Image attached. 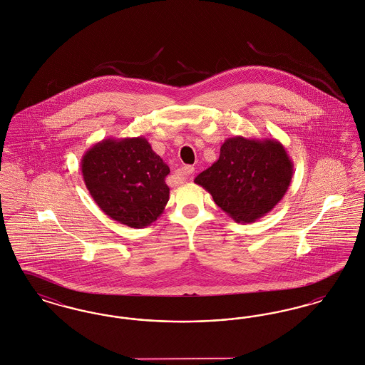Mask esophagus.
Instances as JSON below:
<instances>
[{
  "label": "esophagus",
  "instance_id": "34e87169",
  "mask_svg": "<svg viewBox=\"0 0 365 365\" xmlns=\"http://www.w3.org/2000/svg\"><path fill=\"white\" fill-rule=\"evenodd\" d=\"M192 174H194V167L191 165H185L176 171V175L180 176L182 179H190Z\"/></svg>",
  "mask_w": 365,
  "mask_h": 365
}]
</instances>
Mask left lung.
<instances>
[{
    "mask_svg": "<svg viewBox=\"0 0 365 365\" xmlns=\"http://www.w3.org/2000/svg\"><path fill=\"white\" fill-rule=\"evenodd\" d=\"M294 164L275 138L231 137L220 156L194 182L237 223H253L271 212L293 179Z\"/></svg>",
    "mask_w": 365,
    "mask_h": 365,
    "instance_id": "1",
    "label": "left lung"
}]
</instances>
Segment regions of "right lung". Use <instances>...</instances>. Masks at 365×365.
<instances>
[{
    "label": "right lung",
    "mask_w": 365,
    "mask_h": 365,
    "mask_svg": "<svg viewBox=\"0 0 365 365\" xmlns=\"http://www.w3.org/2000/svg\"><path fill=\"white\" fill-rule=\"evenodd\" d=\"M81 168L96 204L125 226H150L170 200V167L143 137L103 139L86 150Z\"/></svg>",
    "instance_id": "obj_1"
}]
</instances>
